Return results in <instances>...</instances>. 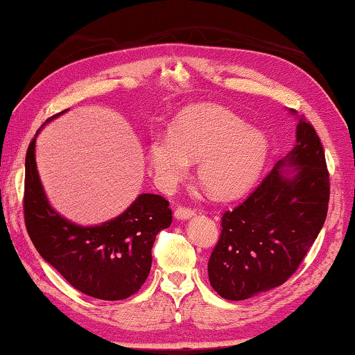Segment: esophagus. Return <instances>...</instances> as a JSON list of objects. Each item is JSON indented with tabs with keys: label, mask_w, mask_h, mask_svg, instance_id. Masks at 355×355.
<instances>
[{
	"label": "esophagus",
	"mask_w": 355,
	"mask_h": 355,
	"mask_svg": "<svg viewBox=\"0 0 355 355\" xmlns=\"http://www.w3.org/2000/svg\"><path fill=\"white\" fill-rule=\"evenodd\" d=\"M193 215H195V210L190 209V207H185V205H179L175 210V216L178 219H187V218H191Z\"/></svg>",
	"instance_id": "34e87169"
}]
</instances>
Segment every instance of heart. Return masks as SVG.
Masks as SVG:
<instances>
[{
    "label": "heart",
    "mask_w": 355,
    "mask_h": 355,
    "mask_svg": "<svg viewBox=\"0 0 355 355\" xmlns=\"http://www.w3.org/2000/svg\"><path fill=\"white\" fill-rule=\"evenodd\" d=\"M266 157L263 132L220 108L189 111L171 126L170 137H156L150 146V162L160 184H176L189 173L190 159H200V182L219 198L244 191Z\"/></svg>",
    "instance_id": "1"
}]
</instances>
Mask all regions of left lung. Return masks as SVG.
Wrapping results in <instances>:
<instances>
[{
  "instance_id": "left-lung-1",
  "label": "left lung",
  "mask_w": 355,
  "mask_h": 355,
  "mask_svg": "<svg viewBox=\"0 0 355 355\" xmlns=\"http://www.w3.org/2000/svg\"><path fill=\"white\" fill-rule=\"evenodd\" d=\"M297 164L286 178L279 166ZM329 171L311 122L300 120L297 144L259 185L220 218L209 259L210 284L227 300H245L286 283L317 239L329 205Z\"/></svg>"
}]
</instances>
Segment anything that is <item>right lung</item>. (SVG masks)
<instances>
[{"instance_id": "obj_1", "label": "right lung", "mask_w": 355, "mask_h": 355, "mask_svg": "<svg viewBox=\"0 0 355 355\" xmlns=\"http://www.w3.org/2000/svg\"><path fill=\"white\" fill-rule=\"evenodd\" d=\"M24 224L40 255L77 291L98 300L139 292L151 269L156 235L173 220L164 196L144 193L128 210L97 227H80L51 209L35 164V137L26 153Z\"/></svg>"}]
</instances>
